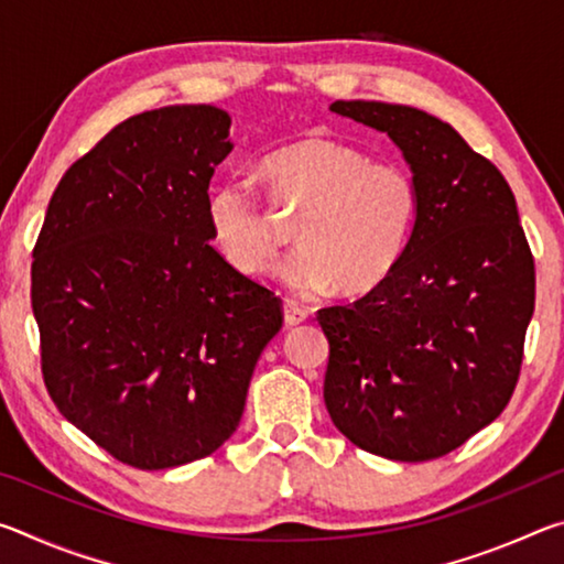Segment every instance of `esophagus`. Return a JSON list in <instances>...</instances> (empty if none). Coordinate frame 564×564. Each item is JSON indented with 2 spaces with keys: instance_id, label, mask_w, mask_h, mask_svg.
<instances>
[{
  "instance_id": "esophagus-1",
  "label": "esophagus",
  "mask_w": 564,
  "mask_h": 564,
  "mask_svg": "<svg viewBox=\"0 0 564 564\" xmlns=\"http://www.w3.org/2000/svg\"><path fill=\"white\" fill-rule=\"evenodd\" d=\"M305 318H308V311L301 308L299 303L285 301V305H283V321H285V326H299V323H303Z\"/></svg>"
}]
</instances>
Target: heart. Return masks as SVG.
<instances>
[{"label":"heart","mask_w":564,"mask_h":564,"mask_svg":"<svg viewBox=\"0 0 564 564\" xmlns=\"http://www.w3.org/2000/svg\"><path fill=\"white\" fill-rule=\"evenodd\" d=\"M271 204L301 216V248L281 269L291 291L362 295L388 281L420 216V186L398 161L330 137H301L265 154L256 171ZM208 236L236 273L259 279L275 263L285 231L251 186L226 181L208 191Z\"/></svg>","instance_id":"obj_1"}]
</instances>
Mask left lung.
Segmentation results:
<instances>
[{
  "mask_svg": "<svg viewBox=\"0 0 564 564\" xmlns=\"http://www.w3.org/2000/svg\"><path fill=\"white\" fill-rule=\"evenodd\" d=\"M386 131L420 186L415 234L383 285L318 311L323 398L352 445L388 460L453 453L510 403L534 311L512 188L451 123L403 104L333 101Z\"/></svg>",
  "mask_w": 564,
  "mask_h": 564,
  "instance_id": "obj_1",
  "label": "left lung"
}]
</instances>
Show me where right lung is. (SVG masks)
Segmentation results:
<instances>
[{
	"label": "right lung",
	"mask_w": 564,
	"mask_h": 564,
	"mask_svg": "<svg viewBox=\"0 0 564 564\" xmlns=\"http://www.w3.org/2000/svg\"><path fill=\"white\" fill-rule=\"evenodd\" d=\"M228 127L206 104L117 123L66 169L34 243L46 393L139 470L218 451L283 326L279 295L236 273L208 236V181L234 149Z\"/></svg>",
	"instance_id": "add662e5"
}]
</instances>
